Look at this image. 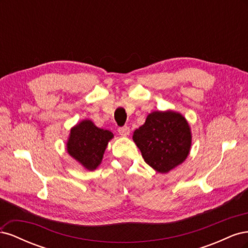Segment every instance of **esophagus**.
<instances>
[{"instance_id": "obj_1", "label": "esophagus", "mask_w": 248, "mask_h": 248, "mask_svg": "<svg viewBox=\"0 0 248 248\" xmlns=\"http://www.w3.org/2000/svg\"><path fill=\"white\" fill-rule=\"evenodd\" d=\"M118 131H119V133H120V136H122V137H127V136H129V133H130V128H129L128 126L120 127V128L118 129Z\"/></svg>"}]
</instances>
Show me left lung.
<instances>
[{
  "instance_id": "obj_1",
  "label": "left lung",
  "mask_w": 248,
  "mask_h": 248,
  "mask_svg": "<svg viewBox=\"0 0 248 248\" xmlns=\"http://www.w3.org/2000/svg\"><path fill=\"white\" fill-rule=\"evenodd\" d=\"M133 141L142 158L160 174L183 163L191 148V129L185 117L175 110H154L134 130Z\"/></svg>"
}]
</instances>
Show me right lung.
<instances>
[{
  "mask_svg": "<svg viewBox=\"0 0 248 248\" xmlns=\"http://www.w3.org/2000/svg\"><path fill=\"white\" fill-rule=\"evenodd\" d=\"M114 133L97 127L91 120H82L70 129L66 150L82 168L94 170L100 166L103 154Z\"/></svg>",
  "mask_w": 248,
  "mask_h": 248,
  "instance_id": "add662e5",
  "label": "right lung"
}]
</instances>
